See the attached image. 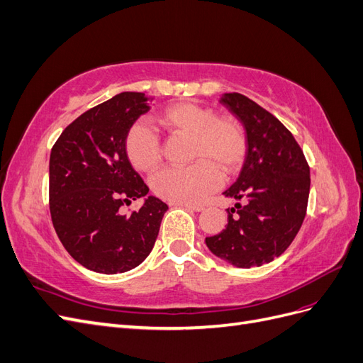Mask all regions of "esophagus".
Masks as SVG:
<instances>
[{
	"instance_id": "obj_1",
	"label": "esophagus",
	"mask_w": 363,
	"mask_h": 363,
	"mask_svg": "<svg viewBox=\"0 0 363 363\" xmlns=\"http://www.w3.org/2000/svg\"><path fill=\"white\" fill-rule=\"evenodd\" d=\"M172 204L184 207V208H189V211H192V212H201V211H204V207L200 206V204H189V203H172Z\"/></svg>"
}]
</instances>
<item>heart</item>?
<instances>
[{"instance_id":"obj_1","label":"heart","mask_w":363,"mask_h":363,"mask_svg":"<svg viewBox=\"0 0 363 363\" xmlns=\"http://www.w3.org/2000/svg\"><path fill=\"white\" fill-rule=\"evenodd\" d=\"M157 123L171 135L189 136L191 160L186 168H167L151 179L160 199L172 203H196L221 184L225 175L240 169L247 156L245 131L235 118L218 116L195 103H175L157 115ZM125 152L138 171H155L162 160L160 140L147 124L135 123L125 135Z\"/></svg>"}]
</instances>
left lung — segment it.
<instances>
[{"label":"left lung","instance_id":"1","mask_svg":"<svg viewBox=\"0 0 363 363\" xmlns=\"http://www.w3.org/2000/svg\"><path fill=\"white\" fill-rule=\"evenodd\" d=\"M219 101L245 130L244 167L223 192L244 204L227 208V227L206 238V245L233 267H260L279 257L298 233L309 200L311 169L292 133L276 116L236 92L224 94Z\"/></svg>","mask_w":363,"mask_h":363}]
</instances>
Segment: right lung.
I'll use <instances>...</instances> for the list:
<instances>
[{"instance_id": "1", "label": "right lung", "mask_w": 363, "mask_h": 363, "mask_svg": "<svg viewBox=\"0 0 363 363\" xmlns=\"http://www.w3.org/2000/svg\"><path fill=\"white\" fill-rule=\"evenodd\" d=\"M155 98L121 92L62 131L50 156V212L56 233L84 268L119 274L147 259L168 206L148 194L125 152V135ZM144 198L138 213L120 207Z\"/></svg>"}]
</instances>
